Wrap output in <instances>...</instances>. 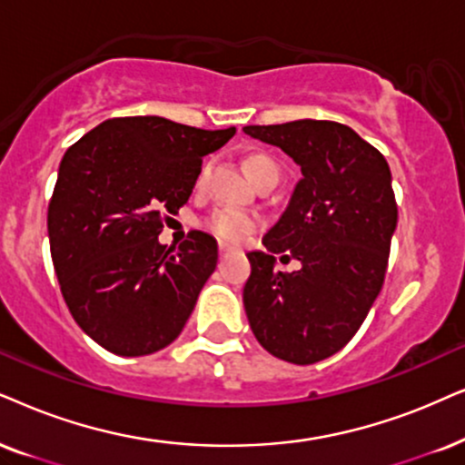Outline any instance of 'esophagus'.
<instances>
[{
  "label": "esophagus",
  "mask_w": 465,
  "mask_h": 465,
  "mask_svg": "<svg viewBox=\"0 0 465 465\" xmlns=\"http://www.w3.org/2000/svg\"><path fill=\"white\" fill-rule=\"evenodd\" d=\"M219 251H221V252H229V251H233V246L221 242V244H219Z\"/></svg>",
  "instance_id": "obj_1"
}]
</instances>
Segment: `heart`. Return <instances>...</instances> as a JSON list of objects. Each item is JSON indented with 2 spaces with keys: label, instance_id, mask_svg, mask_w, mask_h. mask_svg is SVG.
<instances>
[{
  "label": "heart",
  "instance_id": "1",
  "mask_svg": "<svg viewBox=\"0 0 465 465\" xmlns=\"http://www.w3.org/2000/svg\"><path fill=\"white\" fill-rule=\"evenodd\" d=\"M244 172L252 182L266 178V175L279 178V164H276V161L268 154V152H251V154L244 158ZM205 182H208V167H202L195 182L197 191H203ZM257 227H260V219H257L255 214L232 208L214 210V213L205 219V229H208L210 233H214V236L223 240V242L233 244L249 238L252 232H257Z\"/></svg>",
  "mask_w": 465,
  "mask_h": 465
}]
</instances>
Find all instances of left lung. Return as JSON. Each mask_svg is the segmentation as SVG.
<instances>
[{
    "instance_id": "8db88e82",
    "label": "left lung",
    "mask_w": 465,
    "mask_h": 465,
    "mask_svg": "<svg viewBox=\"0 0 465 465\" xmlns=\"http://www.w3.org/2000/svg\"><path fill=\"white\" fill-rule=\"evenodd\" d=\"M301 164L302 180L279 223L249 252L244 311L262 348L292 364L337 354L362 326L384 285L397 202L386 158L350 126L296 120L244 126ZM301 271L281 273L273 255Z\"/></svg>"
}]
</instances>
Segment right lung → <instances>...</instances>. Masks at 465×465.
<instances>
[{
  "label": "right lung",
  "mask_w": 465,
  "mask_h": 465,
  "mask_svg": "<svg viewBox=\"0 0 465 465\" xmlns=\"http://www.w3.org/2000/svg\"><path fill=\"white\" fill-rule=\"evenodd\" d=\"M233 134L111 117L64 154L46 213L53 268L74 322L104 350L154 354L184 328L219 249L203 232L178 249L158 233L189 202L203 156Z\"/></svg>",
  "instance_id": "right-lung-1"
}]
</instances>
